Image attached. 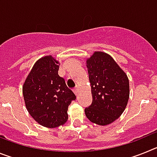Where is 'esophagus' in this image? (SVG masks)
Wrapping results in <instances>:
<instances>
[{
	"mask_svg": "<svg viewBox=\"0 0 157 157\" xmlns=\"http://www.w3.org/2000/svg\"><path fill=\"white\" fill-rule=\"evenodd\" d=\"M74 93L75 94L76 96H78V91H79V87H76L75 89H74Z\"/></svg>",
	"mask_w": 157,
	"mask_h": 157,
	"instance_id": "esophagus-1",
	"label": "esophagus"
}]
</instances>
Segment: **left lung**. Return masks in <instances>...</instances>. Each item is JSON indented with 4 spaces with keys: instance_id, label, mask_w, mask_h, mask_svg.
I'll list each match as a JSON object with an SVG mask.
<instances>
[{
    "instance_id": "8db88e82",
    "label": "left lung",
    "mask_w": 157,
    "mask_h": 157,
    "mask_svg": "<svg viewBox=\"0 0 157 157\" xmlns=\"http://www.w3.org/2000/svg\"><path fill=\"white\" fill-rule=\"evenodd\" d=\"M93 102L85 109L88 120L100 126L109 125L125 110L130 97L129 79L115 59L95 51L86 59Z\"/></svg>"
}]
</instances>
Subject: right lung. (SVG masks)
I'll use <instances>...</instances> for the list:
<instances>
[{"label":"right lung","mask_w":157,"mask_h":157,"mask_svg":"<svg viewBox=\"0 0 157 157\" xmlns=\"http://www.w3.org/2000/svg\"><path fill=\"white\" fill-rule=\"evenodd\" d=\"M59 62L52 56H42L32 67L23 85V95L29 114L48 128L63 125L75 94L58 75Z\"/></svg>","instance_id":"right-lung-1"}]
</instances>
